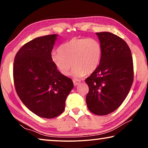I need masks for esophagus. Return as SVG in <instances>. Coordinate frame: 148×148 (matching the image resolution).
<instances>
[{
    "label": "esophagus",
    "mask_w": 148,
    "mask_h": 148,
    "mask_svg": "<svg viewBox=\"0 0 148 148\" xmlns=\"http://www.w3.org/2000/svg\"><path fill=\"white\" fill-rule=\"evenodd\" d=\"M73 83H74V85L75 86H76L77 84H79L80 83V81L79 80H77V79H74L73 80Z\"/></svg>",
    "instance_id": "1"
}]
</instances>
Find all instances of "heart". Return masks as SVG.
Instances as JSON below:
<instances>
[{"instance_id":"heart-1","label":"heart","mask_w":148,"mask_h":148,"mask_svg":"<svg viewBox=\"0 0 148 148\" xmlns=\"http://www.w3.org/2000/svg\"><path fill=\"white\" fill-rule=\"evenodd\" d=\"M101 56L102 47L97 39L74 37L51 54V61L64 76H68L73 66V76L82 77L96 71Z\"/></svg>"}]
</instances>
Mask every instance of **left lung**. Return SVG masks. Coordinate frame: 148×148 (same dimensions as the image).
Instances as JSON below:
<instances>
[{"label": "left lung", "instance_id": "obj_1", "mask_svg": "<svg viewBox=\"0 0 148 148\" xmlns=\"http://www.w3.org/2000/svg\"><path fill=\"white\" fill-rule=\"evenodd\" d=\"M102 56L96 71L86 79L87 108L99 116L114 112L125 101L133 82L131 51L121 38L109 32H97Z\"/></svg>", "mask_w": 148, "mask_h": 148}]
</instances>
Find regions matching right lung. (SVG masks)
Instances as JSON below:
<instances>
[{
	"mask_svg": "<svg viewBox=\"0 0 148 148\" xmlns=\"http://www.w3.org/2000/svg\"><path fill=\"white\" fill-rule=\"evenodd\" d=\"M57 35L38 37L24 44L16 55L13 66L15 88L25 106L37 116L54 118L64 111L74 87L51 61Z\"/></svg>",
	"mask_w": 148,
	"mask_h": 148,
	"instance_id": "1",
	"label": "right lung"
}]
</instances>
